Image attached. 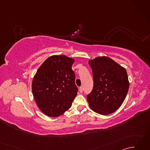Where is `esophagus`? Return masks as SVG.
I'll return each mask as SVG.
<instances>
[{"label":"esophagus","instance_id":"esophagus-1","mask_svg":"<svg viewBox=\"0 0 150 150\" xmlns=\"http://www.w3.org/2000/svg\"><path fill=\"white\" fill-rule=\"evenodd\" d=\"M83 87H80L79 88V91H80V93H82L83 92Z\"/></svg>","mask_w":150,"mask_h":150}]
</instances>
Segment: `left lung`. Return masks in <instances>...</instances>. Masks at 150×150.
I'll list each match as a JSON object with an SVG mask.
<instances>
[{
    "instance_id": "8db88e82",
    "label": "left lung",
    "mask_w": 150,
    "mask_h": 150,
    "mask_svg": "<svg viewBox=\"0 0 150 150\" xmlns=\"http://www.w3.org/2000/svg\"><path fill=\"white\" fill-rule=\"evenodd\" d=\"M93 71V88L87 96L91 110L103 115L115 112L125 100L129 86L126 69L106 56L88 61Z\"/></svg>"
}]
</instances>
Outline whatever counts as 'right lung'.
I'll return each instance as SVG.
<instances>
[{"label": "right lung", "instance_id": "right-lung-1", "mask_svg": "<svg viewBox=\"0 0 150 150\" xmlns=\"http://www.w3.org/2000/svg\"><path fill=\"white\" fill-rule=\"evenodd\" d=\"M75 60L64 55L49 57L37 69L31 89L40 110L50 117H57L68 110L77 94Z\"/></svg>", "mask_w": 150, "mask_h": 150}]
</instances>
